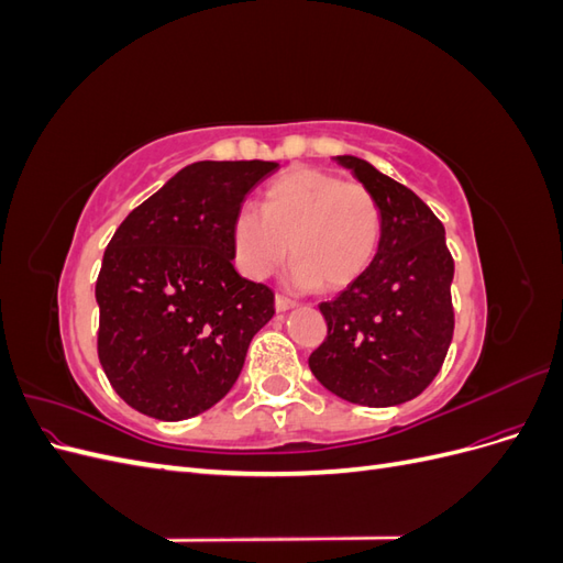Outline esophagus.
<instances>
[{"label": "esophagus", "mask_w": 563, "mask_h": 563, "mask_svg": "<svg viewBox=\"0 0 563 563\" xmlns=\"http://www.w3.org/2000/svg\"><path fill=\"white\" fill-rule=\"evenodd\" d=\"M291 308H296L294 300H288V298H284V296H277V298H275V310H277V312H286V310H291Z\"/></svg>", "instance_id": "obj_1"}]
</instances>
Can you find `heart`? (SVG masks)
Returning <instances> with one entry per match:
<instances>
[{
	"label": "heart",
	"mask_w": 563,
	"mask_h": 563,
	"mask_svg": "<svg viewBox=\"0 0 563 563\" xmlns=\"http://www.w3.org/2000/svg\"><path fill=\"white\" fill-rule=\"evenodd\" d=\"M383 242L380 203L366 185L314 166L272 178L232 223L234 263L249 279H265L291 255L296 288L343 291L373 265Z\"/></svg>",
	"instance_id": "heart-1"
}]
</instances>
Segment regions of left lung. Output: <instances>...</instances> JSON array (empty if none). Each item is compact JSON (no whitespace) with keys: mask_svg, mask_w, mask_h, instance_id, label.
<instances>
[{"mask_svg":"<svg viewBox=\"0 0 563 563\" xmlns=\"http://www.w3.org/2000/svg\"><path fill=\"white\" fill-rule=\"evenodd\" d=\"M335 162L376 195L383 242L360 279L319 305L329 333L310 354V371L340 399L397 406L434 380L453 338L446 230L416 192L376 166L352 155Z\"/></svg>","mask_w":563,"mask_h":563,"instance_id":"8db88e82","label":"left lung"}]
</instances>
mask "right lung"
Listing matches in <instances>:
<instances>
[{
  "label": "right lung",
  "mask_w": 563,
  "mask_h": 563,
  "mask_svg": "<svg viewBox=\"0 0 563 563\" xmlns=\"http://www.w3.org/2000/svg\"><path fill=\"white\" fill-rule=\"evenodd\" d=\"M277 162H195L135 207L96 282L98 360L114 391L157 420L223 399L275 294L232 265V223Z\"/></svg>",
  "instance_id": "1"
}]
</instances>
